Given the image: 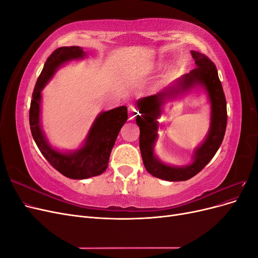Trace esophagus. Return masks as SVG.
Here are the masks:
<instances>
[{
	"label": "esophagus",
	"mask_w": 258,
	"mask_h": 258,
	"mask_svg": "<svg viewBox=\"0 0 258 258\" xmlns=\"http://www.w3.org/2000/svg\"><path fill=\"white\" fill-rule=\"evenodd\" d=\"M138 114H139V112L136 110L135 106L130 105V106L128 107V115H129V119H130V120L135 119V118H136V116H137Z\"/></svg>",
	"instance_id": "1"
}]
</instances>
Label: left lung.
<instances>
[{
  "instance_id": "obj_1",
  "label": "left lung",
  "mask_w": 258,
  "mask_h": 258,
  "mask_svg": "<svg viewBox=\"0 0 258 258\" xmlns=\"http://www.w3.org/2000/svg\"><path fill=\"white\" fill-rule=\"evenodd\" d=\"M191 54L197 68L179 79L174 88L171 89L172 93H178L195 85H200L207 89L211 100L212 121H211L210 132L204 144L195 152V159L191 165L179 168L171 167L163 165L154 156L153 147L157 139L159 124L156 118H158L161 114L162 98L166 95H170L169 91L167 93H157L138 101V110L141 115H137L136 121L140 127V151H141L143 163L147 172L166 181H186L198 174L214 157L220 148L227 126V106H226L225 93L217 74V69L206 54L198 51H191Z\"/></svg>"
}]
</instances>
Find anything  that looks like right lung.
Segmentation results:
<instances>
[{
	"mask_svg": "<svg viewBox=\"0 0 258 258\" xmlns=\"http://www.w3.org/2000/svg\"><path fill=\"white\" fill-rule=\"evenodd\" d=\"M84 56L85 53L79 46L60 47L52 51L36 81L29 112L31 134L38 150L61 174L74 179L88 178L104 172L116 138L128 119L126 106L103 112L93 123L85 145L73 154H62L53 150L46 142L40 127L41 90L59 66L69 60L83 58Z\"/></svg>",
	"mask_w": 258,
	"mask_h": 258,
	"instance_id": "obj_1",
	"label": "right lung"
}]
</instances>
